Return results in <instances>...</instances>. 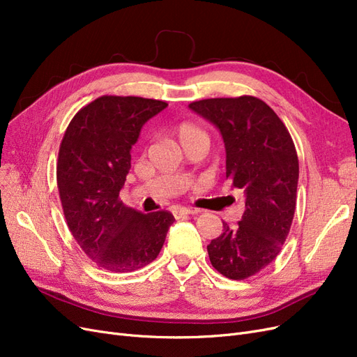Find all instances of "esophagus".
<instances>
[{
    "mask_svg": "<svg viewBox=\"0 0 357 357\" xmlns=\"http://www.w3.org/2000/svg\"><path fill=\"white\" fill-rule=\"evenodd\" d=\"M172 214H174V218L178 219L181 218V215H188V214H198V210H190V208H177L172 211Z\"/></svg>",
    "mask_w": 357,
    "mask_h": 357,
    "instance_id": "1",
    "label": "esophagus"
}]
</instances>
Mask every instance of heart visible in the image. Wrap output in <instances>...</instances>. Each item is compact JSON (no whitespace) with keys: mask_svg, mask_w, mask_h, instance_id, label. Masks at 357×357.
Wrapping results in <instances>:
<instances>
[{"mask_svg":"<svg viewBox=\"0 0 357 357\" xmlns=\"http://www.w3.org/2000/svg\"><path fill=\"white\" fill-rule=\"evenodd\" d=\"M172 135L185 152L192 147H208L210 135L202 126L193 122H180L172 128Z\"/></svg>","mask_w":357,"mask_h":357,"instance_id":"1","label":"heart"}]
</instances>
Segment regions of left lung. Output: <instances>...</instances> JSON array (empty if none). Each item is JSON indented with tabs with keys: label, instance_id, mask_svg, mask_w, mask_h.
Wrapping results in <instances>:
<instances>
[{
	"label": "left lung",
	"instance_id": "obj_1",
	"mask_svg": "<svg viewBox=\"0 0 357 357\" xmlns=\"http://www.w3.org/2000/svg\"><path fill=\"white\" fill-rule=\"evenodd\" d=\"M220 129L226 178L245 193V211L235 228L208 245L214 269L231 280L262 271L282 252L296 207L298 153L286 125L262 100L208 98L189 104Z\"/></svg>",
	"mask_w": 357,
	"mask_h": 357
}]
</instances>
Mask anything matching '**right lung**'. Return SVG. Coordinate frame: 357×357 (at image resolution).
<instances>
[{
	"mask_svg": "<svg viewBox=\"0 0 357 357\" xmlns=\"http://www.w3.org/2000/svg\"><path fill=\"white\" fill-rule=\"evenodd\" d=\"M167 105L102 95L74 114L62 137L56 181L68 229L91 261L110 273L153 262L174 222L167 210L143 214L119 198L142 126Z\"/></svg>",
	"mask_w": 357,
	"mask_h": 357,
	"instance_id": "obj_1",
	"label": "right lung"
}]
</instances>
